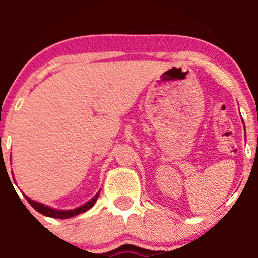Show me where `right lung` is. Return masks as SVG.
Returning <instances> with one entry per match:
<instances>
[{"mask_svg": "<svg viewBox=\"0 0 258 258\" xmlns=\"http://www.w3.org/2000/svg\"><path fill=\"white\" fill-rule=\"evenodd\" d=\"M97 197H98V194L96 195V196L93 197V199L91 200V201H88L87 204L83 205V206L79 207V209L70 210V211H58V210H53V209H51V207L45 206V205L38 204V202H36V201H32V200L28 199V197H26V199H27L28 204H30L31 206L33 207V209H35L36 211H37V212L42 213V215H45V216H48V217L61 218V220H63V218H70V217H72V216L80 215V213H82V212H85V211L90 210L91 207H92L93 205H95V202H96V200H97Z\"/></svg>", "mask_w": 258, "mask_h": 258, "instance_id": "add662e5", "label": "right lung"}]
</instances>
